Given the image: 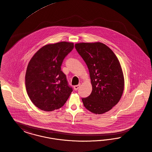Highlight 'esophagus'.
I'll return each instance as SVG.
<instances>
[{
    "label": "esophagus",
    "mask_w": 152,
    "mask_h": 152,
    "mask_svg": "<svg viewBox=\"0 0 152 152\" xmlns=\"http://www.w3.org/2000/svg\"><path fill=\"white\" fill-rule=\"evenodd\" d=\"M80 84H78V85H76V86H75L74 87H73V88L75 90V91H76V90H77V89L79 88V87H80Z\"/></svg>",
    "instance_id": "1"
}]
</instances>
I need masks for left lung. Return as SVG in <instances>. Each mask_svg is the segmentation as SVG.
<instances>
[{
    "instance_id": "1",
    "label": "left lung",
    "mask_w": 152,
    "mask_h": 152,
    "mask_svg": "<svg viewBox=\"0 0 152 152\" xmlns=\"http://www.w3.org/2000/svg\"><path fill=\"white\" fill-rule=\"evenodd\" d=\"M75 48L88 66L92 87L89 96L82 99L83 104L91 113L104 114L116 105L123 94L121 65L112 50L103 43H77Z\"/></svg>"
}]
</instances>
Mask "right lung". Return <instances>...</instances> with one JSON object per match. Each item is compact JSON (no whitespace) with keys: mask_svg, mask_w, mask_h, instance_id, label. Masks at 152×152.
<instances>
[{"mask_svg":"<svg viewBox=\"0 0 152 152\" xmlns=\"http://www.w3.org/2000/svg\"><path fill=\"white\" fill-rule=\"evenodd\" d=\"M73 47V43L65 41L45 45L28 64L25 76L27 95L41 110L58 109L69 97L72 88L68 86L61 66Z\"/></svg>","mask_w":152,"mask_h":152,"instance_id":"add662e5","label":"right lung"}]
</instances>
